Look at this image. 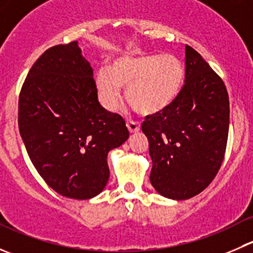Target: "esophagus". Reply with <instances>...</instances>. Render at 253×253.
<instances>
[{
    "label": "esophagus",
    "mask_w": 253,
    "mask_h": 253,
    "mask_svg": "<svg viewBox=\"0 0 253 253\" xmlns=\"http://www.w3.org/2000/svg\"><path fill=\"white\" fill-rule=\"evenodd\" d=\"M126 126H127V128H128L129 133H136V132H138L139 129H141V126H139L138 122L131 121V120H129V121H127Z\"/></svg>",
    "instance_id": "1"
}]
</instances>
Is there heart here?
Returning a JSON list of instances; mask_svg holds the SVG:
<instances>
[{"label": "heart", "mask_w": 253, "mask_h": 253, "mask_svg": "<svg viewBox=\"0 0 253 253\" xmlns=\"http://www.w3.org/2000/svg\"><path fill=\"white\" fill-rule=\"evenodd\" d=\"M185 70L174 55L120 56L109 68L95 75L99 101L115 111L127 86V100L139 114L155 115L176 100L182 88Z\"/></svg>", "instance_id": "b5f03b06"}]
</instances>
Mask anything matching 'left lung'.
<instances>
[{"mask_svg":"<svg viewBox=\"0 0 253 253\" xmlns=\"http://www.w3.org/2000/svg\"><path fill=\"white\" fill-rule=\"evenodd\" d=\"M185 84L164 111L145 117L150 183L170 200H188L213 181L225 154L229 95L202 56L186 45Z\"/></svg>","mask_w":253,"mask_h":253,"instance_id":"8db88e82","label":"left lung"}]
</instances>
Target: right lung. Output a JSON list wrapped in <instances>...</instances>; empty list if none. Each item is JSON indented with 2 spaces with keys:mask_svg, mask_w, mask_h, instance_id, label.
Here are the masks:
<instances>
[{
  "mask_svg": "<svg viewBox=\"0 0 253 253\" xmlns=\"http://www.w3.org/2000/svg\"><path fill=\"white\" fill-rule=\"evenodd\" d=\"M18 126L39 175L73 200L105 188L109 152L129 136L125 120L99 103L78 42L50 47L35 61L19 94Z\"/></svg>",
  "mask_w": 253,
  "mask_h": 253,
  "instance_id": "right-lung-1",
  "label": "right lung"
}]
</instances>
